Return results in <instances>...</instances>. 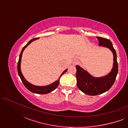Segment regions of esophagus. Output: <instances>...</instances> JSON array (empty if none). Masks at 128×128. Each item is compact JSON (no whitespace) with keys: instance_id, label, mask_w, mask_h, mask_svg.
<instances>
[{"instance_id":"obj_1","label":"esophagus","mask_w":128,"mask_h":128,"mask_svg":"<svg viewBox=\"0 0 128 128\" xmlns=\"http://www.w3.org/2000/svg\"><path fill=\"white\" fill-rule=\"evenodd\" d=\"M72 64H74V65H76V64H79V62H78V60H74L73 61Z\"/></svg>"}]
</instances>
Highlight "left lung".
<instances>
[{"mask_svg":"<svg viewBox=\"0 0 128 128\" xmlns=\"http://www.w3.org/2000/svg\"><path fill=\"white\" fill-rule=\"evenodd\" d=\"M97 38L98 40L100 46L106 47L112 52L114 65L112 69L109 74L100 78H94L79 66H76L78 87L82 92L90 96L99 95L109 90L114 83L118 71L116 51L111 41L99 36Z\"/></svg>","mask_w":128,"mask_h":128,"instance_id":"8db88e82","label":"left lung"}]
</instances>
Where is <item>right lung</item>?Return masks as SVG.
I'll use <instances>...</instances> for the list:
<instances>
[{
    "mask_svg": "<svg viewBox=\"0 0 128 128\" xmlns=\"http://www.w3.org/2000/svg\"><path fill=\"white\" fill-rule=\"evenodd\" d=\"M38 38H33L31 40H30L27 43V45H26L25 46L23 47L22 50L21 52L20 56H19V59L18 61V64H17V71H18V74L20 76V78L22 80V83L24 84V85L25 86V87L27 88L28 90L32 92H34V93H36V94H48L49 92H50L52 91H54L55 89L57 88V87L58 86L59 84V78H60L61 76H62L63 74H64V73L66 72V71L68 70V69H66L64 72H63L61 75L59 77V78L56 80L55 82H54V83L51 84L46 86H34L31 84L29 83L27 80H26L25 78H24V76H22V72H21V69H20V64H21V59H22V52L24 49H25L26 47L27 46V45H28L30 44L31 42L34 41L36 39H38Z\"/></svg>",
    "mask_w": 128,
    "mask_h": 128,
    "instance_id": "add662e5",
    "label": "right lung"
}]
</instances>
